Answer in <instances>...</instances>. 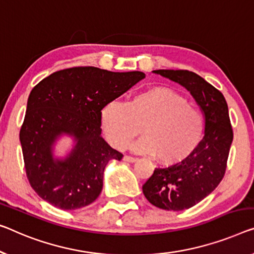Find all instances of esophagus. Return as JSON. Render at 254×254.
Instances as JSON below:
<instances>
[{
    "mask_svg": "<svg viewBox=\"0 0 254 254\" xmlns=\"http://www.w3.org/2000/svg\"><path fill=\"white\" fill-rule=\"evenodd\" d=\"M123 161H124V162H128V163H133V162H135V161H137V160H135L134 157L127 156V155H126V156L123 157Z\"/></svg>",
    "mask_w": 254,
    "mask_h": 254,
    "instance_id": "obj_1",
    "label": "esophagus"
}]
</instances>
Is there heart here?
<instances>
[{"label":"heart","mask_w":254,"mask_h":254,"mask_svg":"<svg viewBox=\"0 0 254 254\" xmlns=\"http://www.w3.org/2000/svg\"><path fill=\"white\" fill-rule=\"evenodd\" d=\"M108 142L126 148L132 139L145 134L130 148L139 154L157 155L166 165L181 163L198 148L204 134V119L177 91L151 88L138 92L127 104L111 101L100 113Z\"/></svg>","instance_id":"b5f03b06"}]
</instances>
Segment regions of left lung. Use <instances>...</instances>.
Segmentation results:
<instances>
[{
  "mask_svg": "<svg viewBox=\"0 0 254 254\" xmlns=\"http://www.w3.org/2000/svg\"><path fill=\"white\" fill-rule=\"evenodd\" d=\"M153 73L189 91L204 116V138L186 161L157 168L142 186L148 202L168 211H183L210 195L225 176L233 142L228 106L220 91L189 70L157 69Z\"/></svg>",
  "mask_w": 254,
  "mask_h": 254,
  "instance_id": "8db88e82",
  "label": "left lung"
}]
</instances>
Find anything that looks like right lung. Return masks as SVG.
Returning <instances> with one entry per match:
<instances>
[{
  "label": "right lung",
  "instance_id": "add662e5",
  "mask_svg": "<svg viewBox=\"0 0 254 254\" xmlns=\"http://www.w3.org/2000/svg\"><path fill=\"white\" fill-rule=\"evenodd\" d=\"M145 77L142 71L73 67L34 86L19 138L29 184L41 198L67 211L97 199L106 166L123 157L101 137V109ZM63 136L73 145L65 157H57Z\"/></svg>",
  "mask_w": 254,
  "mask_h": 254
}]
</instances>
